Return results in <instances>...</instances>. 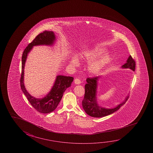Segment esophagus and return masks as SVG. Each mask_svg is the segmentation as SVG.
I'll return each instance as SVG.
<instances>
[{"label": "esophagus", "instance_id": "34e87169", "mask_svg": "<svg viewBox=\"0 0 153 153\" xmlns=\"http://www.w3.org/2000/svg\"><path fill=\"white\" fill-rule=\"evenodd\" d=\"M74 82L76 84H80V80L79 79H78L77 78H76L75 79V80H74Z\"/></svg>", "mask_w": 153, "mask_h": 153}]
</instances>
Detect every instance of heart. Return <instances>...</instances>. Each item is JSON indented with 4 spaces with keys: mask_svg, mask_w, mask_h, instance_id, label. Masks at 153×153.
<instances>
[{
    "mask_svg": "<svg viewBox=\"0 0 153 153\" xmlns=\"http://www.w3.org/2000/svg\"><path fill=\"white\" fill-rule=\"evenodd\" d=\"M105 49L102 48H96L95 49L91 51L86 54L85 56L86 59L88 60L91 61L98 58L101 55H102L105 52ZM110 55L108 54H105L101 56L97 60L94 62L92 63L89 66V70L93 74L98 73L100 70L102 69L106 65L108 64L110 60ZM71 63L74 66H77L78 65V61L77 58H73L71 61Z\"/></svg>",
    "mask_w": 153,
    "mask_h": 153,
    "instance_id": "heart-1",
    "label": "heart"
}]
</instances>
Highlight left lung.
Wrapping results in <instances>:
<instances>
[{"mask_svg":"<svg viewBox=\"0 0 153 153\" xmlns=\"http://www.w3.org/2000/svg\"><path fill=\"white\" fill-rule=\"evenodd\" d=\"M122 68H130L133 71H135V61L131 56H129L126 63L122 66ZM99 77V76L92 77L86 79L87 84L85 85V95L82 101V105L85 113L94 117H102L113 114L124 105L128 99V97L126 98L123 102L113 109H106L99 106L96 101V93L97 80Z\"/></svg>","mask_w":153,"mask_h":153,"instance_id":"left-lung-1","label":"left lung"}]
</instances>
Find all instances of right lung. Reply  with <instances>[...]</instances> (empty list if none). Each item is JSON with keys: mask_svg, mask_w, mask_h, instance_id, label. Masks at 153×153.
I'll return each mask as SVG.
<instances>
[{"mask_svg": "<svg viewBox=\"0 0 153 153\" xmlns=\"http://www.w3.org/2000/svg\"><path fill=\"white\" fill-rule=\"evenodd\" d=\"M55 36L53 31H44L36 37L25 48L22 56V72L21 75V88L30 104L36 110L40 113L48 114L55 110L62 97L63 93L70 87L74 78L70 76L59 75L56 77L54 86L48 95L42 99H37L32 97L25 90L24 83V68L28 53L33 46L39 45H52L55 40Z\"/></svg>", "mask_w": 153, "mask_h": 153, "instance_id": "add662e5", "label": "right lung"}]
</instances>
